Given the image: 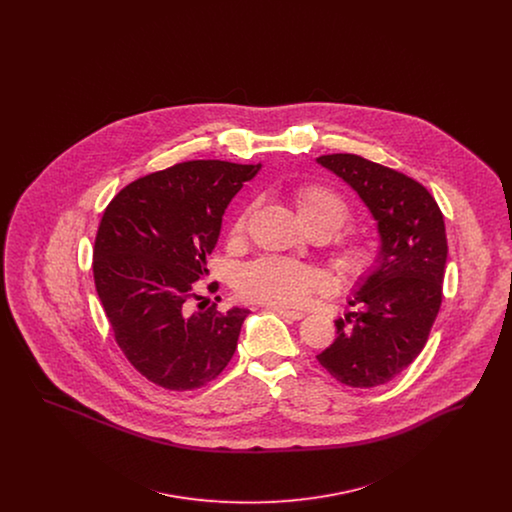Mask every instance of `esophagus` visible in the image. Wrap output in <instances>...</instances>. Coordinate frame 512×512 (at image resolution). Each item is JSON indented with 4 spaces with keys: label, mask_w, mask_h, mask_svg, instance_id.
Listing matches in <instances>:
<instances>
[{
    "label": "esophagus",
    "mask_w": 512,
    "mask_h": 512,
    "mask_svg": "<svg viewBox=\"0 0 512 512\" xmlns=\"http://www.w3.org/2000/svg\"><path fill=\"white\" fill-rule=\"evenodd\" d=\"M270 311H274V313H278L280 317L288 318V320H301V318L305 317V315L299 313V311H288V309H282V307H270Z\"/></svg>",
    "instance_id": "34e87169"
}]
</instances>
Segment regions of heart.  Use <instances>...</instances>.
Instances as JSON below:
<instances>
[{
	"label": "heart",
	"instance_id": "b5f03b06",
	"mask_svg": "<svg viewBox=\"0 0 512 512\" xmlns=\"http://www.w3.org/2000/svg\"><path fill=\"white\" fill-rule=\"evenodd\" d=\"M293 203L309 232H322L328 238L349 219V205L336 190L320 184H307L295 190ZM251 209L234 220L230 236L244 234ZM338 267L351 276H363L376 263V247L368 238H351L338 247ZM326 288V278L317 268L282 257H261L238 270L236 290L249 301L272 307H290L307 301Z\"/></svg>",
	"mask_w": 512,
	"mask_h": 512
}]
</instances>
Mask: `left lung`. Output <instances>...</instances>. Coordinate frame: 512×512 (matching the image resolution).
Segmentation results:
<instances>
[{"mask_svg": "<svg viewBox=\"0 0 512 512\" xmlns=\"http://www.w3.org/2000/svg\"><path fill=\"white\" fill-rule=\"evenodd\" d=\"M317 163L357 192L380 234L376 263L349 299L359 309L336 320L338 338L318 363L349 388L382 386L420 355L438 317L447 263L443 215L403 172L353 153L322 155Z\"/></svg>", "mask_w": 512, "mask_h": 512, "instance_id": "1", "label": "left lung"}]
</instances>
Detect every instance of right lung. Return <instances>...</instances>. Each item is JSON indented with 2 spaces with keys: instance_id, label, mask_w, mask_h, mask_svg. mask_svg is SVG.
<instances>
[{
  "instance_id": "right-lung-1",
  "label": "right lung",
  "mask_w": 512,
  "mask_h": 512,
  "mask_svg": "<svg viewBox=\"0 0 512 512\" xmlns=\"http://www.w3.org/2000/svg\"><path fill=\"white\" fill-rule=\"evenodd\" d=\"M261 165L186 161L134 180L107 205L94 280L124 357L149 382L197 390L230 363L247 309L199 303L207 255L232 197ZM217 292L219 284L207 286Z\"/></svg>"
}]
</instances>
